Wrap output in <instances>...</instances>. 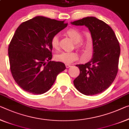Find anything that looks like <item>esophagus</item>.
Listing matches in <instances>:
<instances>
[{
  "label": "esophagus",
  "instance_id": "34e87169",
  "mask_svg": "<svg viewBox=\"0 0 129 129\" xmlns=\"http://www.w3.org/2000/svg\"><path fill=\"white\" fill-rule=\"evenodd\" d=\"M71 66L70 64H66V68H69V67H70Z\"/></svg>",
  "mask_w": 129,
  "mask_h": 129
}]
</instances>
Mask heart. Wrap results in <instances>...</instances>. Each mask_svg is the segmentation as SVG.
<instances>
[{
    "label": "heart",
    "mask_w": 129,
    "mask_h": 129,
    "mask_svg": "<svg viewBox=\"0 0 129 129\" xmlns=\"http://www.w3.org/2000/svg\"><path fill=\"white\" fill-rule=\"evenodd\" d=\"M66 34L75 43V45L77 49H81L82 47V36L76 29L71 28L66 31ZM51 45L53 49H57L59 48V36L55 35L53 36L50 41ZM55 60L58 62H63L66 64H70L76 61L78 59V53L73 52H62L55 56Z\"/></svg>",
    "instance_id": "obj_1"
}]
</instances>
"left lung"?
Masks as SVG:
<instances>
[{"mask_svg": "<svg viewBox=\"0 0 129 129\" xmlns=\"http://www.w3.org/2000/svg\"><path fill=\"white\" fill-rule=\"evenodd\" d=\"M71 24L88 27L93 48L89 62L76 65L80 73L74 80V86L79 92L88 96L101 93L109 88L117 75L119 43L111 27L95 17L84 18Z\"/></svg>", "mask_w": 129, "mask_h": 129, "instance_id": "1", "label": "left lung"}]
</instances>
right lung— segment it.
Returning a JSON list of instances; mask_svg holds the SVG:
<instances>
[{
  "label": "right lung",
  "mask_w": 129,
  "mask_h": 129,
  "mask_svg": "<svg viewBox=\"0 0 129 129\" xmlns=\"http://www.w3.org/2000/svg\"><path fill=\"white\" fill-rule=\"evenodd\" d=\"M67 26L64 21L37 16L17 29L8 52L12 76L23 90L34 94L44 93L66 69L63 63L51 60L50 41Z\"/></svg>",
  "instance_id": "1"
}]
</instances>
